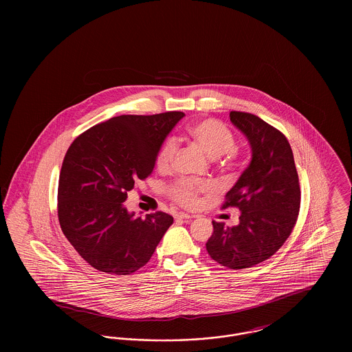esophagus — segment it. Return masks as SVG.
I'll list each match as a JSON object with an SVG mask.
<instances>
[{
  "label": "esophagus",
  "mask_w": 352,
  "mask_h": 352,
  "mask_svg": "<svg viewBox=\"0 0 352 352\" xmlns=\"http://www.w3.org/2000/svg\"><path fill=\"white\" fill-rule=\"evenodd\" d=\"M175 218L188 220V219L197 218V215H190V214H184V212H177V214H175Z\"/></svg>",
  "instance_id": "esophagus-1"
}]
</instances>
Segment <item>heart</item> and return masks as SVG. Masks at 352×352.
I'll return each mask as SVG.
<instances>
[{"mask_svg": "<svg viewBox=\"0 0 352 352\" xmlns=\"http://www.w3.org/2000/svg\"><path fill=\"white\" fill-rule=\"evenodd\" d=\"M190 134L197 144L211 158L223 155L221 165L232 168L234 165V135L223 122L214 118L198 121L190 128ZM177 153L175 138H166L155 154V165L160 170H168ZM215 184L210 181H191L179 179L170 184L168 198L184 208H198L203 203V197L215 192Z\"/></svg>", "mask_w": 352, "mask_h": 352, "instance_id": "obj_1", "label": "heart"}]
</instances>
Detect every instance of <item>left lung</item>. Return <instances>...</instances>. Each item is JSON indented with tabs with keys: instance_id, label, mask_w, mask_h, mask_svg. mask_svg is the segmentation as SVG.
<instances>
[{
	"instance_id": "1",
	"label": "left lung",
	"mask_w": 352,
	"mask_h": 352,
	"mask_svg": "<svg viewBox=\"0 0 352 352\" xmlns=\"http://www.w3.org/2000/svg\"><path fill=\"white\" fill-rule=\"evenodd\" d=\"M230 118L247 135L252 161L221 206L239 208L240 223L224 227L214 220L206 248L220 265L245 269L268 260L284 245L298 219L301 190L284 133L248 112L232 111Z\"/></svg>"
}]
</instances>
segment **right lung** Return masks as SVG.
<instances>
[{
  "mask_svg": "<svg viewBox=\"0 0 352 352\" xmlns=\"http://www.w3.org/2000/svg\"><path fill=\"white\" fill-rule=\"evenodd\" d=\"M184 112L121 115L79 134L65 155L58 184V219L71 245L92 268L125 276L148 264L173 217L135 218L128 191L146 179L155 154Z\"/></svg>",
  "mask_w": 352,
  "mask_h": 352,
  "instance_id": "1",
  "label": "right lung"
}]
</instances>
